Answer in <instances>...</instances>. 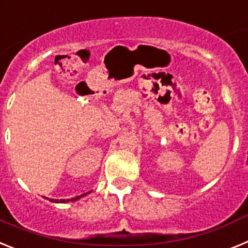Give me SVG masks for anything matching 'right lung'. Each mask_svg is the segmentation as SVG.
I'll use <instances>...</instances> for the list:
<instances>
[{"instance_id":"obj_1","label":"right lung","mask_w":248,"mask_h":248,"mask_svg":"<svg viewBox=\"0 0 248 248\" xmlns=\"http://www.w3.org/2000/svg\"><path fill=\"white\" fill-rule=\"evenodd\" d=\"M88 193L90 192H87V193H83V195H81V196H77V197H75V199H71L70 201H77V200H79L81 199V197H83V196H86V195H88ZM49 201H52V202H61V203H64V202H68V200H49Z\"/></svg>"}]
</instances>
